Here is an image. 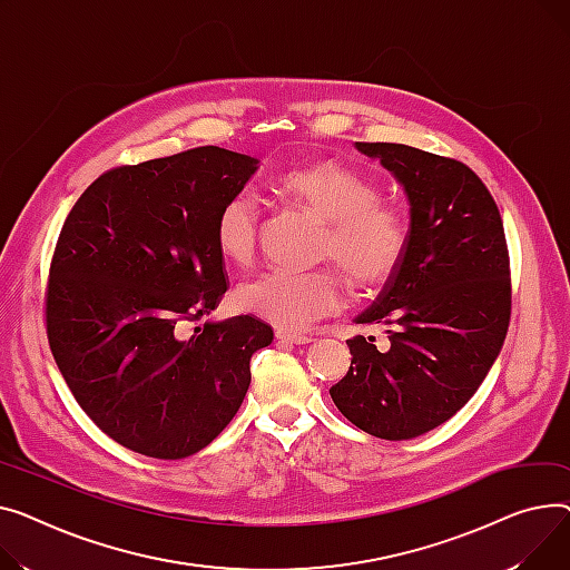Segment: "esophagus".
<instances>
[{"mask_svg":"<svg viewBox=\"0 0 570 570\" xmlns=\"http://www.w3.org/2000/svg\"><path fill=\"white\" fill-rule=\"evenodd\" d=\"M276 338L289 345H308L313 343L311 336H301V333H287V331H276Z\"/></svg>","mask_w":570,"mask_h":570,"instance_id":"esophagus-1","label":"esophagus"}]
</instances>
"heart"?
Listing matches in <instances>:
<instances>
[{
	"label": "heart",
	"instance_id": "1",
	"mask_svg": "<svg viewBox=\"0 0 570 570\" xmlns=\"http://www.w3.org/2000/svg\"><path fill=\"white\" fill-rule=\"evenodd\" d=\"M278 188L326 223L322 255L358 289L384 285L407 248V227L393 207L382 205L380 188L338 163L296 167L278 179ZM259 205L250 190L227 197L216 214L218 253L248 264L257 248ZM343 285L331 272H264L246 278L234 304L242 313L272 322L281 331H301L343 308Z\"/></svg>",
	"mask_w": 570,
	"mask_h": 570
}]
</instances>
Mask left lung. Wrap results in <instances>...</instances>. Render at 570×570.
Listing matches in <instances>:
<instances>
[{
    "instance_id": "obj_1",
    "label": "left lung",
    "mask_w": 570,
    "mask_h": 570,
    "mask_svg": "<svg viewBox=\"0 0 570 570\" xmlns=\"http://www.w3.org/2000/svg\"><path fill=\"white\" fill-rule=\"evenodd\" d=\"M382 163L410 203L407 248L382 292L354 317L382 326L347 341L352 365L333 403L363 432L400 442L449 421L485 380L511 320L504 223L470 167L393 142H354Z\"/></svg>"
}]
</instances>
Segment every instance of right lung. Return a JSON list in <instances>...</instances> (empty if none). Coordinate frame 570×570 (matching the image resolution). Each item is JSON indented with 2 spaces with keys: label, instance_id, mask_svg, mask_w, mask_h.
Here are the masks:
<instances>
[{
  "label": "right lung",
  "instance_id": "add662e5",
  "mask_svg": "<svg viewBox=\"0 0 570 570\" xmlns=\"http://www.w3.org/2000/svg\"><path fill=\"white\" fill-rule=\"evenodd\" d=\"M259 160L220 147L126 165L98 177L55 248L46 324L59 373L117 444L158 460L203 451L239 412L250 356L274 331L209 315L227 292L214 223Z\"/></svg>",
  "mask_w": 570,
  "mask_h": 570
}]
</instances>
